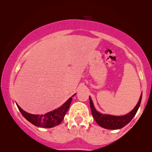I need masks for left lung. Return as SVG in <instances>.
Returning a JSON list of instances; mask_svg holds the SVG:
<instances>
[{
    "mask_svg": "<svg viewBox=\"0 0 152 152\" xmlns=\"http://www.w3.org/2000/svg\"><path fill=\"white\" fill-rule=\"evenodd\" d=\"M142 94H141V96L137 104L129 113L124 115V116H114V115L105 114L99 112L96 109L94 103L92 102V99L89 96L90 106L92 116H93L96 122L102 128L106 129H119L123 128L124 126L128 124L137 114L139 106H140L141 102H142Z\"/></svg>",
    "mask_w": 152,
    "mask_h": 152,
    "instance_id": "1",
    "label": "left lung"
}]
</instances>
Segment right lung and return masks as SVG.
<instances>
[{
	"label": "right lung",
	"instance_id": "add662e5",
	"mask_svg": "<svg viewBox=\"0 0 152 152\" xmlns=\"http://www.w3.org/2000/svg\"><path fill=\"white\" fill-rule=\"evenodd\" d=\"M74 95H73L71 98L68 99L62 106H61L58 109H54L45 114L38 115L29 114V113L23 110L17 104L16 105L21 114L23 116V117L29 122H31L32 124L38 127H41V128H52V127L59 125L61 123L66 112L69 109L71 101H72V97Z\"/></svg>",
	"mask_w": 152,
	"mask_h": 152
}]
</instances>
